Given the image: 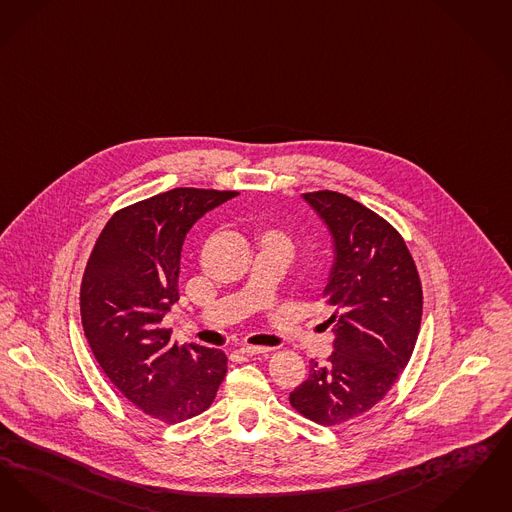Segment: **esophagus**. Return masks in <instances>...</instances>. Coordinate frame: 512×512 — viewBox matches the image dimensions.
Returning a JSON list of instances; mask_svg holds the SVG:
<instances>
[{
  "label": "esophagus",
  "mask_w": 512,
  "mask_h": 512,
  "mask_svg": "<svg viewBox=\"0 0 512 512\" xmlns=\"http://www.w3.org/2000/svg\"><path fill=\"white\" fill-rule=\"evenodd\" d=\"M271 348H267V346H250V344H245L243 348H241V354H245V356H258V354H267Z\"/></svg>",
  "instance_id": "esophagus-1"
}]
</instances>
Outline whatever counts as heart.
<instances>
[{
    "mask_svg": "<svg viewBox=\"0 0 512 512\" xmlns=\"http://www.w3.org/2000/svg\"><path fill=\"white\" fill-rule=\"evenodd\" d=\"M277 237H279V235H277Z\"/></svg>",
    "mask_w": 512,
    "mask_h": 512,
    "instance_id": "heart-1",
    "label": "heart"
}]
</instances>
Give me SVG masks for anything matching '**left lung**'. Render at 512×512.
I'll return each mask as SVG.
<instances>
[{"mask_svg":"<svg viewBox=\"0 0 512 512\" xmlns=\"http://www.w3.org/2000/svg\"><path fill=\"white\" fill-rule=\"evenodd\" d=\"M327 223L334 262L325 287L334 313V352L310 361L290 405L323 426L346 423L382 400L407 367L421 329L423 287L400 233L361 202L336 191L304 193Z\"/></svg>","mask_w":512,"mask_h":512,"instance_id":"obj_1","label":"left lung"}]
</instances>
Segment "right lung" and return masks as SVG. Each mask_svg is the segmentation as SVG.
<instances>
[{"label":"right lung","instance_id":"obj_1","mask_svg":"<svg viewBox=\"0 0 512 512\" xmlns=\"http://www.w3.org/2000/svg\"><path fill=\"white\" fill-rule=\"evenodd\" d=\"M237 191L178 187L118 212L101 231L82 277L89 348L120 394L166 424L206 411L227 373L222 350L178 346L164 315L179 300L187 231Z\"/></svg>","mask_w":512,"mask_h":512}]
</instances>
